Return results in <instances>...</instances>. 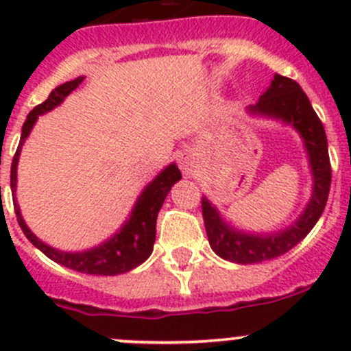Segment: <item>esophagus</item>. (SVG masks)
<instances>
[{"label":"esophagus","instance_id":"esophagus-1","mask_svg":"<svg viewBox=\"0 0 351 351\" xmlns=\"http://www.w3.org/2000/svg\"><path fill=\"white\" fill-rule=\"evenodd\" d=\"M195 161H193V158L190 154H182V158H180V166H182V169L185 171V175H192L193 173V168H195Z\"/></svg>","mask_w":351,"mask_h":351}]
</instances>
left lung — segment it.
Returning <instances> with one entry per match:
<instances>
[{"label":"left lung","mask_w":351,"mask_h":351,"mask_svg":"<svg viewBox=\"0 0 351 351\" xmlns=\"http://www.w3.org/2000/svg\"><path fill=\"white\" fill-rule=\"evenodd\" d=\"M247 112L282 120L290 123L300 134L309 154L314 185L313 197L300 217L290 228L268 234H250L231 228L221 217L217 208L208 202V198L202 197V214L210 247L224 260L239 265L274 260L302 241L319 221L326 207L331 186V162L328 154L326 132L299 83L275 74L268 90L261 95L256 105L247 108Z\"/></svg>","instance_id":"8db88e82"}]
</instances>
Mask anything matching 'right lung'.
Wrapping results in <instances>:
<instances>
[{"label": "right lung", "instance_id": "right-lung-1", "mask_svg": "<svg viewBox=\"0 0 351 351\" xmlns=\"http://www.w3.org/2000/svg\"><path fill=\"white\" fill-rule=\"evenodd\" d=\"M83 80L84 76H80L73 81H67L64 84H59L56 90L51 91V95H49V98L44 104L37 105V107L27 115V120H25L22 127V137H20L19 149H16L12 161L13 204H15L16 221H19L23 234L27 236L28 241L34 244L35 247H38L45 256H49L52 261L62 265V267L81 271V274L107 275V277H112V275L125 274V271H130L132 268L139 267V265L144 263V261L149 258V254L153 253L158 212L159 208L162 207V202H165V198L168 195L169 190H171V186L182 178V173H180L178 166H176L175 162L166 166V168L156 176L153 182L143 190V193L137 198L136 205H134L132 212H130L129 221H125V224L120 228L119 232H115L112 238L107 239L105 243H101L100 246H95L86 251H77V253H71V251L67 253V251L56 250V247L42 243L40 239L27 228L15 198L16 165H19L20 151H22V146L25 139L28 137V134H30L32 127L37 122L38 115H44V113L51 112L52 108L61 105L67 95H69L71 91L76 90V88L83 83Z\"/></svg>", "mask_w": 351, "mask_h": 351}]
</instances>
